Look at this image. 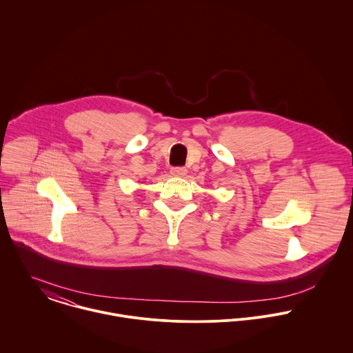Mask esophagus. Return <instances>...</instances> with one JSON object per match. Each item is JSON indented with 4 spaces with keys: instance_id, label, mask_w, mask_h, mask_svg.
<instances>
[{
    "instance_id": "1",
    "label": "esophagus",
    "mask_w": 353,
    "mask_h": 353,
    "mask_svg": "<svg viewBox=\"0 0 353 353\" xmlns=\"http://www.w3.org/2000/svg\"><path fill=\"white\" fill-rule=\"evenodd\" d=\"M187 172L188 170L185 168H172V170H170V173L176 177H184L187 174Z\"/></svg>"
}]
</instances>
